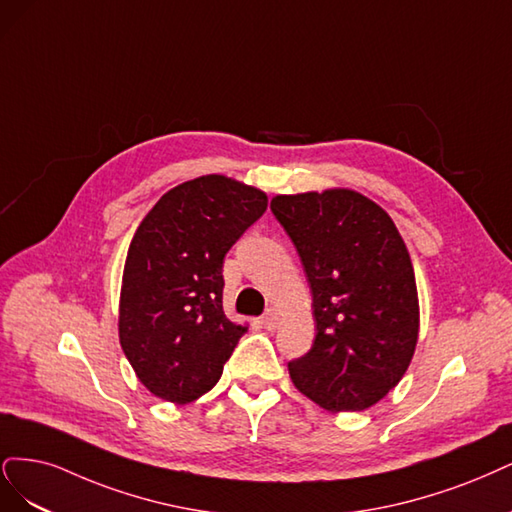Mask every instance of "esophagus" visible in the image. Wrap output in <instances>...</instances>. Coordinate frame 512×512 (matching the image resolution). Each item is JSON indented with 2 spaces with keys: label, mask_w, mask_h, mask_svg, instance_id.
I'll use <instances>...</instances> for the list:
<instances>
[{
  "label": "esophagus",
  "mask_w": 512,
  "mask_h": 512,
  "mask_svg": "<svg viewBox=\"0 0 512 512\" xmlns=\"http://www.w3.org/2000/svg\"><path fill=\"white\" fill-rule=\"evenodd\" d=\"M261 325L266 327V329H274V327L278 325V312H276L274 308H270V310L263 312V317H261Z\"/></svg>",
  "instance_id": "1"
}]
</instances>
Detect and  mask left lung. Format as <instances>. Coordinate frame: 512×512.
Returning <instances> with one entry per match:
<instances>
[{"instance_id":"obj_1","label":"left lung","mask_w":512,"mask_h":512,"mask_svg":"<svg viewBox=\"0 0 512 512\" xmlns=\"http://www.w3.org/2000/svg\"><path fill=\"white\" fill-rule=\"evenodd\" d=\"M270 210L300 255L317 336L289 374L325 410H364L400 383L419 334L410 255L389 214L349 189L276 195Z\"/></svg>"}]
</instances>
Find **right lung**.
<instances>
[{
	"label": "right lung",
	"instance_id": "obj_1",
	"mask_svg": "<svg viewBox=\"0 0 512 512\" xmlns=\"http://www.w3.org/2000/svg\"><path fill=\"white\" fill-rule=\"evenodd\" d=\"M268 208L219 174L168 191L140 223L123 272L119 338L142 385L187 404L219 383L246 327L223 312V259Z\"/></svg>",
	"mask_w": 512,
	"mask_h": 512
}]
</instances>
